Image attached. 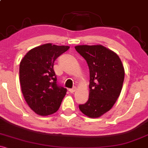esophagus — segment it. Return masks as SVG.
Wrapping results in <instances>:
<instances>
[{"mask_svg":"<svg viewBox=\"0 0 148 148\" xmlns=\"http://www.w3.org/2000/svg\"><path fill=\"white\" fill-rule=\"evenodd\" d=\"M76 90H77V88H76V87L74 86V87H73L72 88H69V91L70 93H74V91H76Z\"/></svg>","mask_w":148,"mask_h":148,"instance_id":"1","label":"esophagus"}]
</instances>
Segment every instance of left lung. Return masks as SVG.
Returning a JSON list of instances; mask_svg holds the SVG:
<instances>
[{
	"label": "left lung",
	"mask_w": 148,
	"mask_h": 148,
	"mask_svg": "<svg viewBox=\"0 0 148 148\" xmlns=\"http://www.w3.org/2000/svg\"><path fill=\"white\" fill-rule=\"evenodd\" d=\"M89 69V96L79 104L80 111L90 118H99L109 111L119 97L125 71L119 57L102 45L76 46Z\"/></svg>",
	"instance_id": "obj_1"
}]
</instances>
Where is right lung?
I'll use <instances>...</instances> for the list:
<instances>
[{
	"instance_id": "right-lung-1",
	"label": "right lung",
	"mask_w": 148,
	"mask_h": 148,
	"mask_svg": "<svg viewBox=\"0 0 148 148\" xmlns=\"http://www.w3.org/2000/svg\"><path fill=\"white\" fill-rule=\"evenodd\" d=\"M69 46L45 44L29 50L20 64V82L25 100L40 116L57 111L66 88L57 84L54 61L69 49Z\"/></svg>"
}]
</instances>
